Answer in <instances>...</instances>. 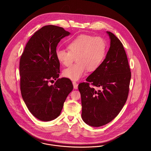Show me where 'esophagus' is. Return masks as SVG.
Returning a JSON list of instances; mask_svg holds the SVG:
<instances>
[{"label": "esophagus", "mask_w": 151, "mask_h": 151, "mask_svg": "<svg viewBox=\"0 0 151 151\" xmlns=\"http://www.w3.org/2000/svg\"><path fill=\"white\" fill-rule=\"evenodd\" d=\"M73 85L74 88L75 89H77L78 88V84H77L76 82L73 81Z\"/></svg>", "instance_id": "1"}]
</instances>
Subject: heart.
Here are the masks:
<instances>
[{
    "instance_id": "obj_1",
    "label": "heart",
    "mask_w": 151,
    "mask_h": 151,
    "mask_svg": "<svg viewBox=\"0 0 151 151\" xmlns=\"http://www.w3.org/2000/svg\"><path fill=\"white\" fill-rule=\"evenodd\" d=\"M68 50L58 49L56 53L58 60L65 66L75 65L65 69L63 76L74 81L83 77L86 70L93 71L103 62L106 52V43L100 37L81 35L68 45Z\"/></svg>"
}]
</instances>
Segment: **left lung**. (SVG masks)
I'll use <instances>...</instances> for the list:
<instances>
[{
	"label": "left lung",
	"mask_w": 151,
	"mask_h": 151,
	"mask_svg": "<svg viewBox=\"0 0 151 151\" xmlns=\"http://www.w3.org/2000/svg\"><path fill=\"white\" fill-rule=\"evenodd\" d=\"M106 33L110 43L105 60L87 77V83L78 85L82 119L86 124L95 127L108 124L120 113L128 97L131 79L123 44L113 33ZM93 86L101 89L96 90Z\"/></svg>",
	"instance_id": "obj_1"
}]
</instances>
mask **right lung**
Returning a JSON list of instances; mask_svg holds the SVG:
<instances>
[{
  "mask_svg": "<svg viewBox=\"0 0 151 151\" xmlns=\"http://www.w3.org/2000/svg\"><path fill=\"white\" fill-rule=\"evenodd\" d=\"M70 34L62 27L44 26L29 39L20 58L22 98L32 114L41 121H51L60 115L73 89L69 79L59 78L60 62L56 56L58 44ZM53 79L57 81L50 86Z\"/></svg>",
  "mask_w": 151,
  "mask_h": 151,
  "instance_id": "right-lung-1",
  "label": "right lung"
}]
</instances>
